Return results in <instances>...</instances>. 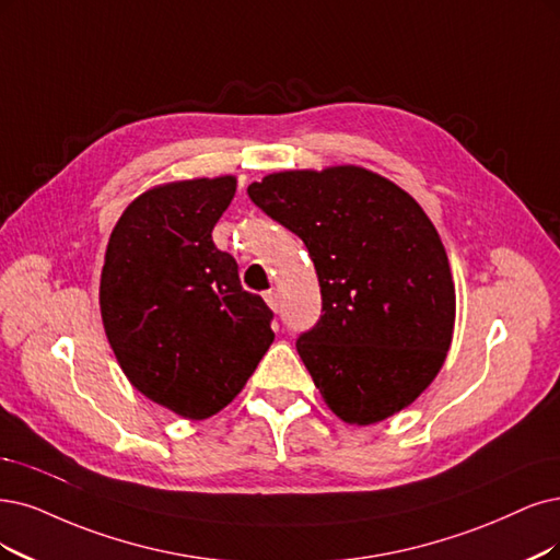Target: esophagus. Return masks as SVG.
I'll list each match as a JSON object with an SVG mask.
<instances>
[{
    "label": "esophagus",
    "mask_w": 560,
    "mask_h": 560,
    "mask_svg": "<svg viewBox=\"0 0 560 560\" xmlns=\"http://www.w3.org/2000/svg\"><path fill=\"white\" fill-rule=\"evenodd\" d=\"M262 298H265L267 306L272 308V312H277V308H279V295H277V291H267Z\"/></svg>",
    "instance_id": "1"
}]
</instances>
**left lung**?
I'll return each mask as SVG.
<instances>
[{"label": "left lung", "instance_id": "left-lung-1", "mask_svg": "<svg viewBox=\"0 0 560 560\" xmlns=\"http://www.w3.org/2000/svg\"><path fill=\"white\" fill-rule=\"evenodd\" d=\"M314 260L323 316L298 353L327 408L376 424L416 401L447 358L457 295L418 200L362 165L281 171L248 184Z\"/></svg>", "mask_w": 560, "mask_h": 560}]
</instances>
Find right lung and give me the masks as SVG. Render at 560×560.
I'll list each match as a JSON object with an SVG mask.
<instances>
[{"label": "right lung", "mask_w": 560, "mask_h": 560, "mask_svg": "<svg viewBox=\"0 0 560 560\" xmlns=\"http://www.w3.org/2000/svg\"><path fill=\"white\" fill-rule=\"evenodd\" d=\"M235 175L177 179L140 194L115 223L98 304L129 383L184 420H207L252 378L275 332L212 231Z\"/></svg>", "instance_id": "right-lung-1"}]
</instances>
